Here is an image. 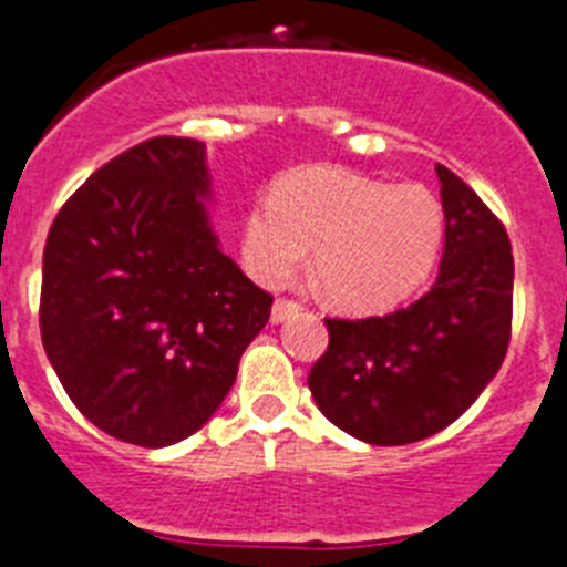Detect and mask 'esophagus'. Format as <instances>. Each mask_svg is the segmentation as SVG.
<instances>
[{"instance_id": "34e87169", "label": "esophagus", "mask_w": 567, "mask_h": 567, "mask_svg": "<svg viewBox=\"0 0 567 567\" xmlns=\"http://www.w3.org/2000/svg\"><path fill=\"white\" fill-rule=\"evenodd\" d=\"M299 310H302V308H299L296 302H288V299H277V302H274V308H271V321H274V324H282L285 319L296 316Z\"/></svg>"}]
</instances>
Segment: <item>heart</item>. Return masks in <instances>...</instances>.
<instances>
[{"label":"heart","mask_w":567,"mask_h":567,"mask_svg":"<svg viewBox=\"0 0 567 567\" xmlns=\"http://www.w3.org/2000/svg\"><path fill=\"white\" fill-rule=\"evenodd\" d=\"M443 206L421 183H384L333 166L290 172L274 200L251 206L239 251L262 285H282L310 248L333 305L375 313L404 302L430 277L443 246Z\"/></svg>","instance_id":"obj_1"}]
</instances>
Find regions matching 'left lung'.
Instances as JSON below:
<instances>
[{
  "label": "left lung",
  "instance_id": "1",
  "mask_svg": "<svg viewBox=\"0 0 567 567\" xmlns=\"http://www.w3.org/2000/svg\"><path fill=\"white\" fill-rule=\"evenodd\" d=\"M443 257L426 293L386 316L328 319L330 344L308 375L321 415L372 446L446 430L506 359L514 257L506 228L446 166H435Z\"/></svg>",
  "mask_w": 567,
  "mask_h": 567
}]
</instances>
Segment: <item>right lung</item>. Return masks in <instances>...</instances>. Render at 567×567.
<instances>
[{"label":"right lung","instance_id":"1","mask_svg":"<svg viewBox=\"0 0 567 567\" xmlns=\"http://www.w3.org/2000/svg\"><path fill=\"white\" fill-rule=\"evenodd\" d=\"M206 144L152 137L101 166L53 220L44 353L81 415L161 449L220 410L271 293L220 248Z\"/></svg>","mask_w":567,"mask_h":567}]
</instances>
